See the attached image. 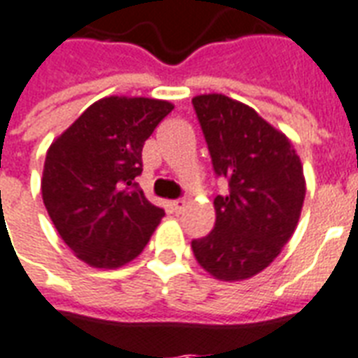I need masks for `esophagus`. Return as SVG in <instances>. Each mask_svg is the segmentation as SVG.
I'll list each match as a JSON object with an SVG mask.
<instances>
[{
	"label": "esophagus",
	"instance_id": "1",
	"mask_svg": "<svg viewBox=\"0 0 358 358\" xmlns=\"http://www.w3.org/2000/svg\"><path fill=\"white\" fill-rule=\"evenodd\" d=\"M169 208H171V211H176V213H181L182 208H185V200H181V198L171 200V202H169Z\"/></svg>",
	"mask_w": 358,
	"mask_h": 358
}]
</instances>
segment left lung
<instances>
[{
	"label": "left lung",
	"instance_id": "obj_1",
	"mask_svg": "<svg viewBox=\"0 0 358 358\" xmlns=\"http://www.w3.org/2000/svg\"><path fill=\"white\" fill-rule=\"evenodd\" d=\"M213 171L229 181L215 196V225L192 240L196 262L219 280L268 267L294 234L305 198L303 166L288 137L248 104L225 95L192 99Z\"/></svg>",
	"mask_w": 358,
	"mask_h": 358
}]
</instances>
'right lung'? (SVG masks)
<instances>
[{"label":"right lung","mask_w":358,"mask_h":358,"mask_svg":"<svg viewBox=\"0 0 358 358\" xmlns=\"http://www.w3.org/2000/svg\"><path fill=\"white\" fill-rule=\"evenodd\" d=\"M171 110L168 101L106 96L47 150L43 204L64 244L91 267L135 259L164 217L135 177L143 171L145 141Z\"/></svg>","instance_id":"add662e5"}]
</instances>
